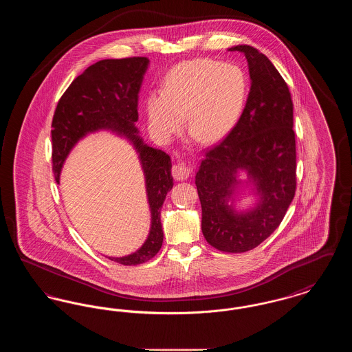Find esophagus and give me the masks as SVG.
Returning <instances> with one entry per match:
<instances>
[{"label": "esophagus", "mask_w": 352, "mask_h": 352, "mask_svg": "<svg viewBox=\"0 0 352 352\" xmlns=\"http://www.w3.org/2000/svg\"><path fill=\"white\" fill-rule=\"evenodd\" d=\"M191 171H192V168H190L188 165H186V164H178V165H174L171 168L173 177L177 181H186L190 177Z\"/></svg>", "instance_id": "esophagus-1"}]
</instances>
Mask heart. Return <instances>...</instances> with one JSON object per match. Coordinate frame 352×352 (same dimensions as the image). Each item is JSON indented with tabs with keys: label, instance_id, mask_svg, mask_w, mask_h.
<instances>
[{
	"label": "heart",
	"instance_id": "1",
	"mask_svg": "<svg viewBox=\"0 0 352 352\" xmlns=\"http://www.w3.org/2000/svg\"><path fill=\"white\" fill-rule=\"evenodd\" d=\"M248 96L244 71L212 59L177 65L166 76L162 94L146 101L151 131L171 138L184 125L201 144H215L234 131Z\"/></svg>",
	"mask_w": 352,
	"mask_h": 352
}]
</instances>
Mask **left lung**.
I'll return each mask as SVG.
<instances>
[{"label": "left lung", "mask_w": 352, "mask_h": 352, "mask_svg": "<svg viewBox=\"0 0 352 352\" xmlns=\"http://www.w3.org/2000/svg\"><path fill=\"white\" fill-rule=\"evenodd\" d=\"M251 91L234 131L207 151L195 175L201 232L219 251H251L276 231L296 192V135L289 88L268 58L248 45ZM245 178L243 179L242 177ZM248 189L254 203L243 208Z\"/></svg>", "instance_id": "8db88e82"}]
</instances>
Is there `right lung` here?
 <instances>
[{"label":"right lung","instance_id":"1","mask_svg":"<svg viewBox=\"0 0 352 352\" xmlns=\"http://www.w3.org/2000/svg\"><path fill=\"white\" fill-rule=\"evenodd\" d=\"M149 63L148 58H126L104 59L89 66L71 83L58 102L51 125L52 170L58 184L68 154L89 134L111 132L133 146L145 179L151 211L149 234L133 253L121 257L105 256L129 267L151 260L161 250V208L174 184L170 155L148 145L135 126L138 94Z\"/></svg>","mask_w":352,"mask_h":352}]
</instances>
